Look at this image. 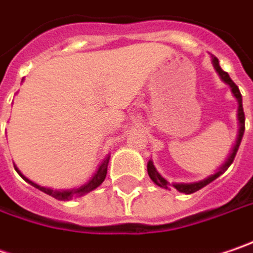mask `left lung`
Returning a JSON list of instances; mask_svg holds the SVG:
<instances>
[{
  "instance_id": "8db88e82",
  "label": "left lung",
  "mask_w": 253,
  "mask_h": 253,
  "mask_svg": "<svg viewBox=\"0 0 253 253\" xmlns=\"http://www.w3.org/2000/svg\"><path fill=\"white\" fill-rule=\"evenodd\" d=\"M212 64H213V68L216 70V73L219 74V77H220V80L223 83H226L230 87V90H232V94L235 96V98L238 100V122H239V130H238V136H236V140H235V144H233V147H232V150H230L229 156L226 157V160L223 162V165L219 168V169H216V171L213 174H211V176H208L206 179H203V180H199V182H193V183H173V187L177 190V192H180V193H186V195H190V193H193V192H198L199 189L202 187H205L206 185H209L211 182H213L215 179H217L220 174H223L225 171L228 170V168H229L230 165H232V162H233V159L236 156V152H238V149H239V144H241V141H242V137H244V131H245V113H244V107H242V96H241V91H239V88H238V85L235 84V83L230 80L229 74L228 73H225L220 66H219V60L212 55ZM147 173H149V176H150V179L153 180V183L157 185L159 187H163V189H169L170 187V183L156 170V168H155V165H153V162L152 160H149V163H147Z\"/></svg>"
}]
</instances>
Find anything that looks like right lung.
I'll use <instances>...</instances> for the list:
<instances>
[{
    "label": "right lung",
    "mask_w": 253,
    "mask_h": 253,
    "mask_svg": "<svg viewBox=\"0 0 253 253\" xmlns=\"http://www.w3.org/2000/svg\"><path fill=\"white\" fill-rule=\"evenodd\" d=\"M109 160H110V156H107L104 160H103V162H101V165L98 166V169H97L96 173L93 174V177H91L85 185L80 186V187H77V189H67V190H54V189H51V187L40 186L37 185V183H34L33 180H30L28 177H25V176H24L23 173L18 170V169H15V170L20 173V176L23 177L25 182H28L30 185L34 186V187L38 189V190H41V192H44V193H47V195L52 196L54 199H57V201H70V199H73V198H82V196H84V195L90 193L91 190L97 189L98 186L104 182L106 174H107Z\"/></svg>",
    "instance_id": "obj_1"
}]
</instances>
